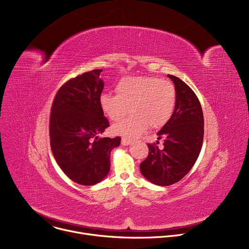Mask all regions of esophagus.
Segmentation results:
<instances>
[{"label": "esophagus", "mask_w": 249, "mask_h": 249, "mask_svg": "<svg viewBox=\"0 0 249 249\" xmlns=\"http://www.w3.org/2000/svg\"><path fill=\"white\" fill-rule=\"evenodd\" d=\"M131 142H132V140H131V139H129V138H125V137H123V138H122V140H121V143H122V145H124V146H127V145L131 144Z\"/></svg>", "instance_id": "esophagus-1"}]
</instances>
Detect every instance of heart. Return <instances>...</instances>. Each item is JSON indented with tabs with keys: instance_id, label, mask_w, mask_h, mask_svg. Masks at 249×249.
I'll return each mask as SVG.
<instances>
[{
	"instance_id": "1",
	"label": "heart",
	"mask_w": 249,
	"mask_h": 249,
	"mask_svg": "<svg viewBox=\"0 0 249 249\" xmlns=\"http://www.w3.org/2000/svg\"><path fill=\"white\" fill-rule=\"evenodd\" d=\"M115 90L116 95L104 93L100 96V106L115 123L130 111L126 120L114 126V131L122 136L134 138L144 133L148 126L160 128L173 114L176 89L168 81L147 76L127 77L117 84Z\"/></svg>"
}]
</instances>
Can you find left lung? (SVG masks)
I'll return each mask as SVG.
<instances>
[{
    "label": "left lung",
    "instance_id": "1",
    "mask_svg": "<svg viewBox=\"0 0 249 249\" xmlns=\"http://www.w3.org/2000/svg\"><path fill=\"white\" fill-rule=\"evenodd\" d=\"M176 89V104L170 119L158 132L163 148L148 144L149 155L140 170L154 184L168 186L181 180L196 162L203 145L204 116L195 92L179 78L167 75Z\"/></svg>",
    "mask_w": 249,
    "mask_h": 249
}]
</instances>
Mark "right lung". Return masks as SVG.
<instances>
[{
	"label": "right lung",
	"instance_id": "right-lung-1",
	"mask_svg": "<svg viewBox=\"0 0 249 249\" xmlns=\"http://www.w3.org/2000/svg\"><path fill=\"white\" fill-rule=\"evenodd\" d=\"M101 72L92 70L65 83L50 114V145L58 165L71 180L87 186L108 174L110 152L121 141L120 137L98 138L109 127L100 106Z\"/></svg>",
	"mask_w": 249,
	"mask_h": 249
}]
</instances>
